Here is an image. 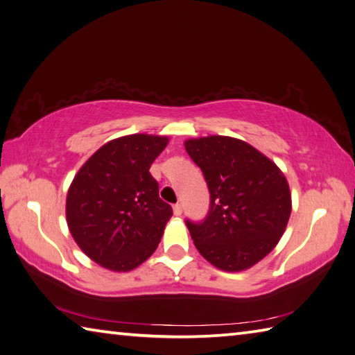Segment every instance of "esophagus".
<instances>
[{"instance_id": "1", "label": "esophagus", "mask_w": 355, "mask_h": 355, "mask_svg": "<svg viewBox=\"0 0 355 355\" xmlns=\"http://www.w3.org/2000/svg\"><path fill=\"white\" fill-rule=\"evenodd\" d=\"M182 212H183V206H182V205H180V203L173 205V214H175V216H182Z\"/></svg>"}]
</instances>
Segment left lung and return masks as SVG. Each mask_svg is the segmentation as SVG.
<instances>
[{"label":"left lung","mask_w":355,"mask_h":355,"mask_svg":"<svg viewBox=\"0 0 355 355\" xmlns=\"http://www.w3.org/2000/svg\"><path fill=\"white\" fill-rule=\"evenodd\" d=\"M184 147L211 194L205 220H186L200 254L225 272L253 267L286 231L292 196L284 173L253 146L231 137L188 139Z\"/></svg>","instance_id":"1"}]
</instances>
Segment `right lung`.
<instances>
[{"label": "right lung", "mask_w": 355, "mask_h": 355, "mask_svg": "<svg viewBox=\"0 0 355 355\" xmlns=\"http://www.w3.org/2000/svg\"><path fill=\"white\" fill-rule=\"evenodd\" d=\"M167 143L146 133L108 141L76 173L67 196L68 228L99 266L128 272L157 250L172 208L159 198L149 169Z\"/></svg>", "instance_id": "1"}]
</instances>
